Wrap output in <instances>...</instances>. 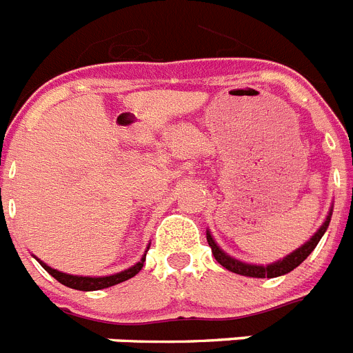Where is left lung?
<instances>
[{"mask_svg":"<svg viewBox=\"0 0 353 353\" xmlns=\"http://www.w3.org/2000/svg\"><path fill=\"white\" fill-rule=\"evenodd\" d=\"M330 215H332V210L329 212L325 223L320 226V230H318V232L314 233V235L311 236L304 245H301L299 249L290 252L288 256H285L283 260L270 265H251V263H244V261H240V260H235V258L226 254L219 245L215 244V240L212 239L210 232H207V242L212 248V254H214V258L223 265L224 269L232 270V272L235 274H240V276H248V277H277V276H283V274L292 272L295 267H299L305 258L310 256L311 252H313V249L318 245V242H320V239L323 236V233H325V230L329 228Z\"/></svg>","mask_w":353,"mask_h":353,"instance_id":"1","label":"left lung"}]
</instances>
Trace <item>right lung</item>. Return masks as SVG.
<instances>
[{
  "instance_id": "right-lung-1",
  "label": "right lung",
  "mask_w": 353,
  "mask_h": 353,
  "mask_svg": "<svg viewBox=\"0 0 353 353\" xmlns=\"http://www.w3.org/2000/svg\"><path fill=\"white\" fill-rule=\"evenodd\" d=\"M146 252L143 254L141 260L138 261L136 265H132L130 269L121 270V272L113 274V276H102V277H88V276H70V274L60 272V270L51 269L49 265H46L43 261L39 260V263L42 265L43 269L48 270L52 277H54L56 281H60L61 285L68 286V288L74 290H81V292H95V290H102V288H109V286H114L118 283H123L130 277H134L139 270L143 269V263H145Z\"/></svg>"
}]
</instances>
